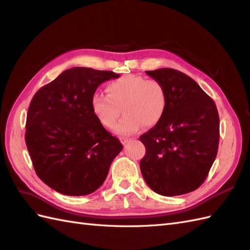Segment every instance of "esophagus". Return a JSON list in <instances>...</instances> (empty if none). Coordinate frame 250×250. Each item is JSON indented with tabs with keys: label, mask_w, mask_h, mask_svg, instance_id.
<instances>
[{
	"label": "esophagus",
	"mask_w": 250,
	"mask_h": 250,
	"mask_svg": "<svg viewBox=\"0 0 250 250\" xmlns=\"http://www.w3.org/2000/svg\"><path fill=\"white\" fill-rule=\"evenodd\" d=\"M120 141H121V143H122V144H123V145H124V146L126 145V144H128V143H129V142H130V140H129V139H128V138H120Z\"/></svg>",
	"instance_id": "esophagus-1"
}]
</instances>
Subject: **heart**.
Returning a JSON list of instances; mask_svg holds the SVG:
<instances>
[{
	"label": "heart",
	"mask_w": 250,
	"mask_h": 250,
	"mask_svg": "<svg viewBox=\"0 0 250 250\" xmlns=\"http://www.w3.org/2000/svg\"><path fill=\"white\" fill-rule=\"evenodd\" d=\"M106 93L92 96V111L102 126L111 129L122 109L124 117L116 127L119 133H133L142 125L153 127L167 110L168 96L163 83L140 75H127L110 81Z\"/></svg>",
	"instance_id": "obj_1"
}]
</instances>
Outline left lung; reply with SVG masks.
<instances>
[{
	"label": "left lung",
	"instance_id": "8db88e82",
	"mask_svg": "<svg viewBox=\"0 0 250 250\" xmlns=\"http://www.w3.org/2000/svg\"><path fill=\"white\" fill-rule=\"evenodd\" d=\"M146 74L163 83L168 106L161 122L140 137L146 148L140 162L142 175L160 195L190 193L204 183L218 152L216 104L197 82L177 70L164 67Z\"/></svg>",
	"mask_w": 250,
	"mask_h": 250
}]
</instances>
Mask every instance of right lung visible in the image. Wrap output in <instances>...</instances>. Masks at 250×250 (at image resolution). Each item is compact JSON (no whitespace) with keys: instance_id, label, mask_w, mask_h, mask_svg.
<instances>
[{"instance_id":"1","label":"right lung","mask_w":250,"mask_h":250,"mask_svg":"<svg viewBox=\"0 0 250 250\" xmlns=\"http://www.w3.org/2000/svg\"><path fill=\"white\" fill-rule=\"evenodd\" d=\"M119 77L110 71L72 67L32 98L26 145L37 176L56 192L69 196L95 192L123 149L90 106L98 86Z\"/></svg>"}]
</instances>
